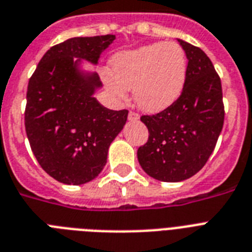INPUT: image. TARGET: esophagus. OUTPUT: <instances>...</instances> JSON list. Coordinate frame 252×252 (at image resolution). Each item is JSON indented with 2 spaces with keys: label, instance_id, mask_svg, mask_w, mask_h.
I'll return each mask as SVG.
<instances>
[{
  "label": "esophagus",
  "instance_id": "1",
  "mask_svg": "<svg viewBox=\"0 0 252 252\" xmlns=\"http://www.w3.org/2000/svg\"><path fill=\"white\" fill-rule=\"evenodd\" d=\"M140 116H138L137 112H134V111H129V114H128V120L129 122H137Z\"/></svg>",
  "mask_w": 252,
  "mask_h": 252
}]
</instances>
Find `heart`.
<instances>
[{
  "instance_id": "heart-1",
  "label": "heart",
  "mask_w": 252,
  "mask_h": 252,
  "mask_svg": "<svg viewBox=\"0 0 252 252\" xmlns=\"http://www.w3.org/2000/svg\"><path fill=\"white\" fill-rule=\"evenodd\" d=\"M110 66L112 77L106 76L104 81L111 93L124 99L126 90L133 89L140 108L158 112L171 106L182 94L188 61L178 43L158 41L116 53Z\"/></svg>"
}]
</instances>
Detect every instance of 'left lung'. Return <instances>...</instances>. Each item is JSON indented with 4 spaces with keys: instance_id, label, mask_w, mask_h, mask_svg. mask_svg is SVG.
<instances>
[{
    "instance_id": "8db88e82",
    "label": "left lung",
    "mask_w": 252,
    "mask_h": 252,
    "mask_svg": "<svg viewBox=\"0 0 252 252\" xmlns=\"http://www.w3.org/2000/svg\"><path fill=\"white\" fill-rule=\"evenodd\" d=\"M188 59L182 94L156 115H142L149 138L137 150L142 170L161 182H182L200 171L215 150L225 110L221 80L209 57L180 40Z\"/></svg>"
}]
</instances>
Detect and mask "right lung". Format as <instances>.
<instances>
[{"label": "right lung", "instance_id": "add662e5", "mask_svg": "<svg viewBox=\"0 0 252 252\" xmlns=\"http://www.w3.org/2000/svg\"><path fill=\"white\" fill-rule=\"evenodd\" d=\"M114 40L115 35H102L53 45L29 81L25 126L30 146L41 168L61 183L78 186L96 178L128 118L126 110H108L94 98L102 86L96 73L78 69L81 60L96 64Z\"/></svg>", "mask_w": 252, "mask_h": 252}]
</instances>
